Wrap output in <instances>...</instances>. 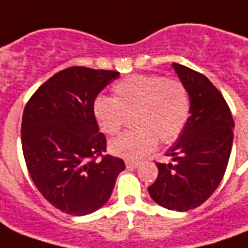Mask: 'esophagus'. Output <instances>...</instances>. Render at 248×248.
Here are the masks:
<instances>
[{
  "instance_id": "obj_1",
  "label": "esophagus",
  "mask_w": 248,
  "mask_h": 248,
  "mask_svg": "<svg viewBox=\"0 0 248 248\" xmlns=\"http://www.w3.org/2000/svg\"><path fill=\"white\" fill-rule=\"evenodd\" d=\"M140 162H135V161H126V167L127 169H138L140 167Z\"/></svg>"
}]
</instances>
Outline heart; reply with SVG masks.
<instances>
[{"label": "heart", "mask_w": 248, "mask_h": 248, "mask_svg": "<svg viewBox=\"0 0 248 248\" xmlns=\"http://www.w3.org/2000/svg\"><path fill=\"white\" fill-rule=\"evenodd\" d=\"M114 98L99 95L93 114L105 134H118L133 115L129 130L108 143L114 155L140 159L154 150L158 140L171 143L181 135L190 117V97L182 82L155 74H134L117 82Z\"/></svg>", "instance_id": "obj_1"}]
</instances>
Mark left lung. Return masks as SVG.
Instances as JSON below:
<instances>
[{
    "mask_svg": "<svg viewBox=\"0 0 248 248\" xmlns=\"http://www.w3.org/2000/svg\"><path fill=\"white\" fill-rule=\"evenodd\" d=\"M190 97V117L167 151L172 162L156 163L158 177L147 190L169 210L188 211L213 195L223 178L234 140V119L217 87L190 67L172 63Z\"/></svg>",
    "mask_w": 248,
    "mask_h": 248,
    "instance_id": "1",
    "label": "left lung"
}]
</instances>
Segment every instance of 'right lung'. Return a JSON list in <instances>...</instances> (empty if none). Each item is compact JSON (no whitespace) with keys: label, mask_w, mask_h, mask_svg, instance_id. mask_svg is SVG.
Segmentation results:
<instances>
[{"label":"right lung","mask_w":248,"mask_h":248,"mask_svg":"<svg viewBox=\"0 0 248 248\" xmlns=\"http://www.w3.org/2000/svg\"><path fill=\"white\" fill-rule=\"evenodd\" d=\"M118 71L73 66L38 87L22 115L21 142L31 181L46 201L82 217L108 202L124 162L106 153L93 103Z\"/></svg>","instance_id":"right-lung-1"}]
</instances>
